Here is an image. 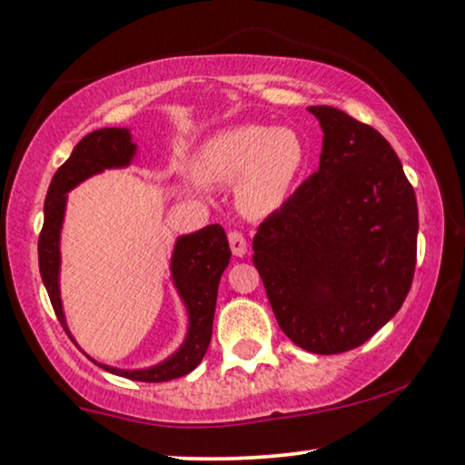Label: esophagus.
<instances>
[{
	"instance_id": "1",
	"label": "esophagus",
	"mask_w": 465,
	"mask_h": 465,
	"mask_svg": "<svg viewBox=\"0 0 465 465\" xmlns=\"http://www.w3.org/2000/svg\"><path fill=\"white\" fill-rule=\"evenodd\" d=\"M227 238H230L232 252H233L235 256H244V254H246V251H248V242H246L244 235L233 230V232H230V235H227Z\"/></svg>"
}]
</instances>
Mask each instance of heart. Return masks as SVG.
<instances>
[{
	"label": "heart",
	"instance_id": "b5f03b06",
	"mask_svg": "<svg viewBox=\"0 0 465 465\" xmlns=\"http://www.w3.org/2000/svg\"><path fill=\"white\" fill-rule=\"evenodd\" d=\"M302 137L290 127L240 124L200 148L193 171L204 183L238 182V204L251 217L280 209L302 171Z\"/></svg>",
	"mask_w": 465,
	"mask_h": 465
}]
</instances>
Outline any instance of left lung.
I'll use <instances>...</instances> for the list:
<instances>
[{
    "label": "left lung",
    "mask_w": 465,
    "mask_h": 465,
    "mask_svg": "<svg viewBox=\"0 0 465 465\" xmlns=\"http://www.w3.org/2000/svg\"><path fill=\"white\" fill-rule=\"evenodd\" d=\"M320 169L261 221L252 262L283 334L317 355L357 349L397 313L418 259V203L382 134L331 106Z\"/></svg>",
    "instance_id": "8db88e82"
}]
</instances>
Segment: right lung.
Returning <instances> with one entry per match:
<instances>
[{
  "label": "right lung",
  "instance_id": "1",
  "mask_svg": "<svg viewBox=\"0 0 465 465\" xmlns=\"http://www.w3.org/2000/svg\"><path fill=\"white\" fill-rule=\"evenodd\" d=\"M135 145L131 143L127 129L106 127L94 134H87L74 145L68 161L54 173L50 188H47L44 206V227L39 233V272L50 296L54 313L68 336L64 315H62L60 292H58V269H60V227L64 217L66 192L81 183L83 179L95 175L110 166L129 164ZM232 251L225 230L221 225H209L196 233L179 238L175 252H173V280L190 311V334L188 341L164 363L150 367V370H116L98 363L102 370L116 376L140 380V382H169L179 376L190 373L203 361L213 336L214 304H217L219 280L225 267L230 265ZM73 341V336H71ZM94 361V359H92ZM95 363V361H94Z\"/></svg>",
  "mask_w": 465,
  "mask_h": 465
}]
</instances>
